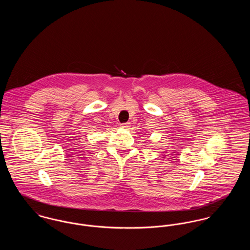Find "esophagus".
Segmentation results:
<instances>
[{
  "instance_id": "esophagus-1",
  "label": "esophagus",
  "mask_w": 250,
  "mask_h": 250,
  "mask_svg": "<svg viewBox=\"0 0 250 250\" xmlns=\"http://www.w3.org/2000/svg\"><path fill=\"white\" fill-rule=\"evenodd\" d=\"M129 126H130V124L129 123H125V124H122L121 125V127H123V128H129Z\"/></svg>"
}]
</instances>
